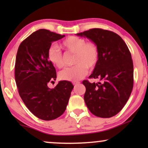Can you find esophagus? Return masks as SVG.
Listing matches in <instances>:
<instances>
[{"mask_svg":"<svg viewBox=\"0 0 148 148\" xmlns=\"http://www.w3.org/2000/svg\"><path fill=\"white\" fill-rule=\"evenodd\" d=\"M79 84H80V82H73V84L75 86H77V85H79Z\"/></svg>","mask_w":148,"mask_h":148,"instance_id":"1","label":"esophagus"}]
</instances>
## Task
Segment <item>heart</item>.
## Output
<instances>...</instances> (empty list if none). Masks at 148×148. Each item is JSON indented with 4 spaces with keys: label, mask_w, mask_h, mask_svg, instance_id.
Wrapping results in <instances>:
<instances>
[{
    "label": "heart",
    "mask_w": 148,
    "mask_h": 148,
    "mask_svg": "<svg viewBox=\"0 0 148 148\" xmlns=\"http://www.w3.org/2000/svg\"><path fill=\"white\" fill-rule=\"evenodd\" d=\"M62 46L66 52L75 54L73 63L75 65L66 68L58 73L60 79L76 82L86 75L90 69H94L100 59V50L94 42H87L84 38L70 36L62 40ZM48 61L57 68L64 64V56L58 46L52 45L48 49Z\"/></svg>",
    "instance_id": "1"
}]
</instances>
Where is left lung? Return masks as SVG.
<instances>
[{"label":"left lung","mask_w":148,"mask_h":148,"mask_svg":"<svg viewBox=\"0 0 148 148\" xmlns=\"http://www.w3.org/2000/svg\"><path fill=\"white\" fill-rule=\"evenodd\" d=\"M77 36L97 44L100 59L90 78L102 82L84 80V100L95 116L110 118L120 112L129 100L133 87V64L127 44L121 36L108 30L94 28Z\"/></svg>","instance_id":"obj_1"}]
</instances>
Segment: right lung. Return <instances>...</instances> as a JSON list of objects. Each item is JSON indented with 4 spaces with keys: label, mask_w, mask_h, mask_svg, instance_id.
I'll return each instance as SVG.
<instances>
[{
    "label": "right lung",
    "mask_w": 148,
    "mask_h": 148,
    "mask_svg": "<svg viewBox=\"0 0 148 148\" xmlns=\"http://www.w3.org/2000/svg\"><path fill=\"white\" fill-rule=\"evenodd\" d=\"M64 37L48 29L38 30L18 48L15 77L19 96L32 114L42 120H54L63 114L73 86L60 81L53 89L48 82L56 80V69L47 58L52 42Z\"/></svg>",
    "instance_id": "add662e5"
}]
</instances>
